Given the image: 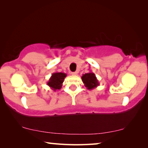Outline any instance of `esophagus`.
Wrapping results in <instances>:
<instances>
[{"mask_svg": "<svg viewBox=\"0 0 148 148\" xmlns=\"http://www.w3.org/2000/svg\"><path fill=\"white\" fill-rule=\"evenodd\" d=\"M77 74V72H71V74L72 75V76H76Z\"/></svg>", "mask_w": 148, "mask_h": 148, "instance_id": "obj_1", "label": "esophagus"}]
</instances>
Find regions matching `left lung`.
<instances>
[{
  "label": "left lung",
  "instance_id": "8db88e82",
  "mask_svg": "<svg viewBox=\"0 0 148 148\" xmlns=\"http://www.w3.org/2000/svg\"><path fill=\"white\" fill-rule=\"evenodd\" d=\"M82 80L84 86L89 90L93 89L99 86V82L93 72H91L83 74L82 76Z\"/></svg>",
  "mask_w": 148,
  "mask_h": 148
}]
</instances>
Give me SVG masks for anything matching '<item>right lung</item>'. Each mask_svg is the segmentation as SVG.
Listing matches in <instances>:
<instances>
[{
    "mask_svg": "<svg viewBox=\"0 0 148 148\" xmlns=\"http://www.w3.org/2000/svg\"><path fill=\"white\" fill-rule=\"evenodd\" d=\"M66 74L62 72H54L50 77L49 81L47 82V85L53 91L59 90L61 88Z\"/></svg>",
    "mask_w": 148,
    "mask_h": 148,
    "instance_id": "1",
    "label": "right lung"
}]
</instances>
